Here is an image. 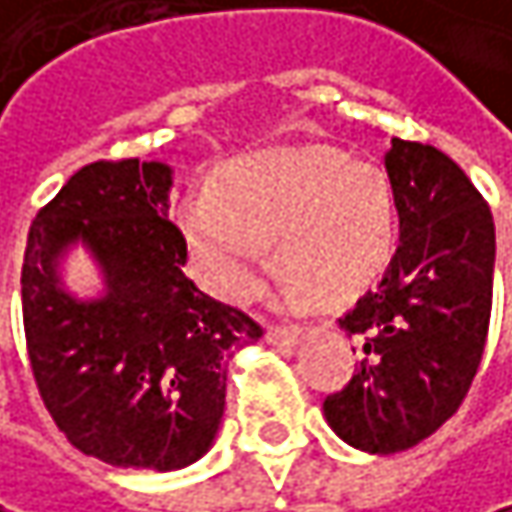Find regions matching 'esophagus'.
<instances>
[{
	"label": "esophagus",
	"instance_id": "esophagus-1",
	"mask_svg": "<svg viewBox=\"0 0 512 512\" xmlns=\"http://www.w3.org/2000/svg\"><path fill=\"white\" fill-rule=\"evenodd\" d=\"M302 337V325H272V328L266 331V343L275 346V349H293Z\"/></svg>",
	"mask_w": 512,
	"mask_h": 512
}]
</instances>
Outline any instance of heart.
I'll use <instances>...</instances> for the list:
<instances>
[{
    "label": "heart",
    "instance_id": "obj_1",
    "mask_svg": "<svg viewBox=\"0 0 512 512\" xmlns=\"http://www.w3.org/2000/svg\"><path fill=\"white\" fill-rule=\"evenodd\" d=\"M175 219L202 284L237 304L260 290L266 243H275L296 302L363 293L395 246L387 175L334 149H269L231 161L213 193L181 199Z\"/></svg>",
    "mask_w": 512,
    "mask_h": 512
}]
</instances>
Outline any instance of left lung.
I'll use <instances>...</instances> for the list:
<instances>
[{"label": "left lung", "mask_w": 512, "mask_h": 512, "mask_svg": "<svg viewBox=\"0 0 512 512\" xmlns=\"http://www.w3.org/2000/svg\"><path fill=\"white\" fill-rule=\"evenodd\" d=\"M384 166L398 249L340 319L360 360L322 404L334 434L369 454L413 448L457 413L487 346L495 266L489 205L445 152L393 137Z\"/></svg>", "instance_id": "8db88e82"}]
</instances>
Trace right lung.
<instances>
[{
  "label": "right lung",
  "instance_id": "right-lung-1",
  "mask_svg": "<svg viewBox=\"0 0 512 512\" xmlns=\"http://www.w3.org/2000/svg\"><path fill=\"white\" fill-rule=\"evenodd\" d=\"M169 187L161 161L87 163L40 208L25 243V346L40 398L78 451L122 469L196 463L222 422L225 354L263 334L187 278ZM75 242L106 278L90 303L57 275Z\"/></svg>",
  "mask_w": 512,
  "mask_h": 512
}]
</instances>
